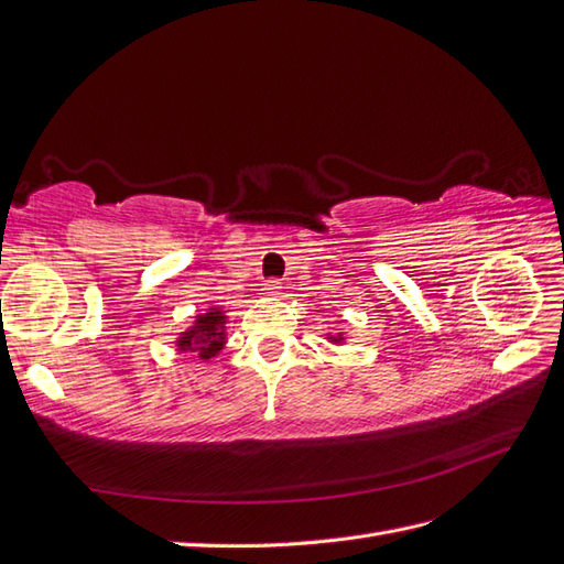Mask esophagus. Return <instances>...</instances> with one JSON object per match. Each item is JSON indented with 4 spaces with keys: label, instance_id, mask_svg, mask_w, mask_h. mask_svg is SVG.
<instances>
[{
    "label": "esophagus",
    "instance_id": "obj_1",
    "mask_svg": "<svg viewBox=\"0 0 564 564\" xmlns=\"http://www.w3.org/2000/svg\"><path fill=\"white\" fill-rule=\"evenodd\" d=\"M264 291H267L269 295H279V293H281V283H279L276 279H271V281L264 283Z\"/></svg>",
    "mask_w": 564,
    "mask_h": 564
}]
</instances>
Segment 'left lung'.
<instances>
[{"mask_svg":"<svg viewBox=\"0 0 564 564\" xmlns=\"http://www.w3.org/2000/svg\"><path fill=\"white\" fill-rule=\"evenodd\" d=\"M329 341H332V344H344L346 338H344V334H336V336H332V334H329Z\"/></svg>","mask_w":564,"mask_h":564,"instance_id":"8db88e82","label":"left lung"}]
</instances>
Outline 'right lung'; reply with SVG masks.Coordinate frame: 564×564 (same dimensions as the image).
Instances as JSON below:
<instances>
[{
  "label": "right lung",
  "instance_id": "obj_1",
  "mask_svg": "<svg viewBox=\"0 0 564 564\" xmlns=\"http://www.w3.org/2000/svg\"><path fill=\"white\" fill-rule=\"evenodd\" d=\"M226 322H228V314L220 307H208L206 312H199L194 317L189 329H185L177 336L175 341L177 352H196L202 360L218 356L228 341Z\"/></svg>",
  "mask_w": 564,
  "mask_h": 564
}]
</instances>
